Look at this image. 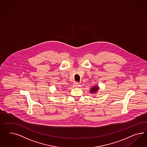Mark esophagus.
I'll return each mask as SVG.
<instances>
[{"instance_id":"obj_1","label":"esophagus","mask_w":147,"mask_h":147,"mask_svg":"<svg viewBox=\"0 0 147 147\" xmlns=\"http://www.w3.org/2000/svg\"><path fill=\"white\" fill-rule=\"evenodd\" d=\"M80 86H81L80 84H79L78 83V82H76V83H74V87H80Z\"/></svg>"}]
</instances>
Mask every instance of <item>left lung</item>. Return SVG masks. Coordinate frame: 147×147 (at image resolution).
<instances>
[{"label": "left lung", "instance_id": "obj_1", "mask_svg": "<svg viewBox=\"0 0 147 147\" xmlns=\"http://www.w3.org/2000/svg\"><path fill=\"white\" fill-rule=\"evenodd\" d=\"M98 86H95V87H93L92 88H91L90 89V92L92 93H95V92H97V90H98Z\"/></svg>", "mask_w": 147, "mask_h": 147}]
</instances>
